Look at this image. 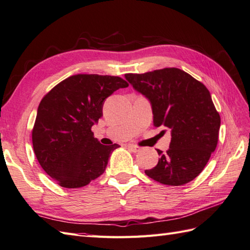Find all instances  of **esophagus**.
I'll use <instances>...</instances> for the list:
<instances>
[{
	"label": "esophagus",
	"instance_id": "34e87169",
	"mask_svg": "<svg viewBox=\"0 0 250 250\" xmlns=\"http://www.w3.org/2000/svg\"><path fill=\"white\" fill-rule=\"evenodd\" d=\"M127 148H129L132 152H134V153H136V152H138L139 150H140V148L139 146H135V145H129L127 146Z\"/></svg>",
	"mask_w": 250,
	"mask_h": 250
}]
</instances>
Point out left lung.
Wrapping results in <instances>:
<instances>
[{"instance_id":"8db88e82","label":"left lung","mask_w":250,"mask_h":250,"mask_svg":"<svg viewBox=\"0 0 250 250\" xmlns=\"http://www.w3.org/2000/svg\"><path fill=\"white\" fill-rule=\"evenodd\" d=\"M135 91L148 98L153 125L171 130L168 151L145 173L168 186H182L201 173L214 152L221 125L220 114L202 82L175 67L145 74H125Z\"/></svg>"}]
</instances>
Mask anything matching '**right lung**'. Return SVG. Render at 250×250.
<instances>
[{
    "label": "right lung",
    "mask_w": 250,
    "mask_h": 250,
    "mask_svg": "<svg viewBox=\"0 0 250 250\" xmlns=\"http://www.w3.org/2000/svg\"><path fill=\"white\" fill-rule=\"evenodd\" d=\"M129 86L120 77L79 74L44 96L33 129V146L42 169L64 188H80L104 173L117 144L101 145L92 126L104 100Z\"/></svg>",
    "instance_id": "1"
}]
</instances>
